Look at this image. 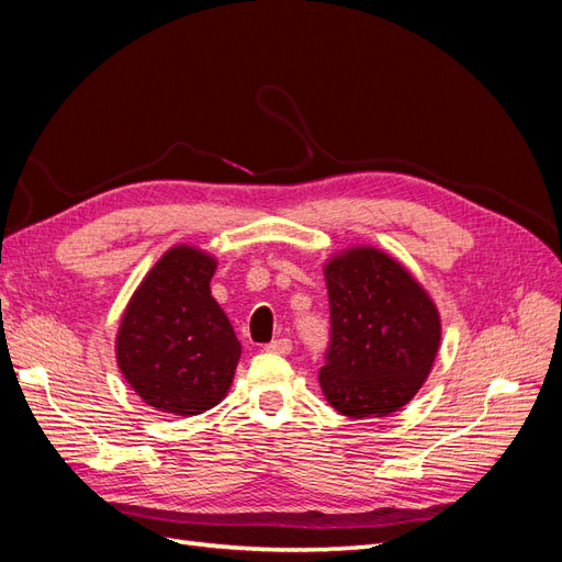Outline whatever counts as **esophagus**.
<instances>
[{
  "label": "esophagus",
  "mask_w": 562,
  "mask_h": 562,
  "mask_svg": "<svg viewBox=\"0 0 562 562\" xmlns=\"http://www.w3.org/2000/svg\"><path fill=\"white\" fill-rule=\"evenodd\" d=\"M269 353H291L293 351V342L288 337H279V339H274V342H269L267 347H265Z\"/></svg>",
  "instance_id": "1"
}]
</instances>
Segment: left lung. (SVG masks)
Returning <instances> with one entry per match:
<instances>
[{
	"label": "left lung",
	"mask_w": 562,
	"mask_h": 562,
	"mask_svg": "<svg viewBox=\"0 0 562 562\" xmlns=\"http://www.w3.org/2000/svg\"><path fill=\"white\" fill-rule=\"evenodd\" d=\"M330 347L318 372L323 396L351 419L386 417L413 401L440 347L431 295L396 258L372 246L339 250L323 265Z\"/></svg>",
	"instance_id": "1"
}]
</instances>
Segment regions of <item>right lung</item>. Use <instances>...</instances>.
Here are the masks:
<instances>
[{
    "instance_id": "1",
    "label": "right lung",
    "mask_w": 562,
    "mask_h": 562,
    "mask_svg": "<svg viewBox=\"0 0 562 562\" xmlns=\"http://www.w3.org/2000/svg\"><path fill=\"white\" fill-rule=\"evenodd\" d=\"M217 260L168 248L135 288L114 339L124 380L159 413L192 417L227 396L241 342L211 295Z\"/></svg>"
}]
</instances>
